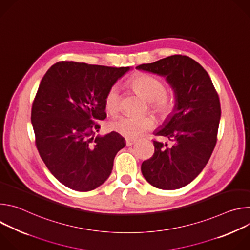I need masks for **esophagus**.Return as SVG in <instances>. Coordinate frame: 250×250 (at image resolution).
<instances>
[{
	"label": "esophagus",
	"mask_w": 250,
	"mask_h": 250,
	"mask_svg": "<svg viewBox=\"0 0 250 250\" xmlns=\"http://www.w3.org/2000/svg\"><path fill=\"white\" fill-rule=\"evenodd\" d=\"M136 142V140L135 139H129V138H126L125 139V145H126V146H133L134 144Z\"/></svg>",
	"instance_id": "34e87169"
}]
</instances>
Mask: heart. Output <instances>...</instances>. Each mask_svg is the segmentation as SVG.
Masks as SVG:
<instances>
[{"label":"heart","instance_id":"1","mask_svg":"<svg viewBox=\"0 0 250 250\" xmlns=\"http://www.w3.org/2000/svg\"><path fill=\"white\" fill-rule=\"evenodd\" d=\"M131 87L142 97L148 100L150 108L161 117L171 113L173 109V100L166 94V86L159 78L149 74H138L130 81ZM104 109L114 115L120 110L121 92L117 85H113L106 91L104 100ZM111 128L119 134L135 139L155 126V119L150 116H121L115 118L111 124Z\"/></svg>","mask_w":250,"mask_h":250}]
</instances>
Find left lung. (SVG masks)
Returning a JSON list of instances; mask_svg holds the SVG:
<instances>
[{"mask_svg":"<svg viewBox=\"0 0 250 250\" xmlns=\"http://www.w3.org/2000/svg\"><path fill=\"white\" fill-rule=\"evenodd\" d=\"M136 68L164 76L176 99L172 115L154 133L172 146L153 140L154 154L142 162V175L158 189L182 188L202 172L216 146L222 113L219 95L207 71L186 55Z\"/></svg>","mask_w":250,"mask_h":250,"instance_id":"obj_1","label":"left lung"}]
</instances>
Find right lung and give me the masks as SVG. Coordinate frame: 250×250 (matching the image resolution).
Here are the masks:
<instances>
[{"label":"right lung","mask_w":250,"mask_h":250,"mask_svg":"<svg viewBox=\"0 0 250 250\" xmlns=\"http://www.w3.org/2000/svg\"><path fill=\"white\" fill-rule=\"evenodd\" d=\"M129 70L74 61L52 65L31 108L35 146L48 170L64 186L94 190L111 175L125 140L118 132L96 135L106 118V91Z\"/></svg>","instance_id":"obj_1"}]
</instances>
